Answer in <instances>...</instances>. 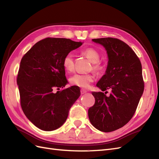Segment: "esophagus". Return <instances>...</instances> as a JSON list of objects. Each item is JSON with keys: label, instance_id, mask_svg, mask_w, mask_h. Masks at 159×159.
Returning a JSON list of instances; mask_svg holds the SVG:
<instances>
[{"label": "esophagus", "instance_id": "obj_1", "mask_svg": "<svg viewBox=\"0 0 159 159\" xmlns=\"http://www.w3.org/2000/svg\"><path fill=\"white\" fill-rule=\"evenodd\" d=\"M80 92H81V94H84V93H85L86 92H87V91H86L84 89H81V91H80Z\"/></svg>", "mask_w": 159, "mask_h": 159}]
</instances>
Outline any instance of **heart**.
<instances>
[{
    "label": "heart",
    "instance_id": "b5f03b06",
    "mask_svg": "<svg viewBox=\"0 0 159 159\" xmlns=\"http://www.w3.org/2000/svg\"><path fill=\"white\" fill-rule=\"evenodd\" d=\"M83 54L93 63V69L96 71H100L103 69V64L99 60L101 57L100 53L93 48H88L83 51ZM62 64L67 71H71L74 68V55L71 53L67 54L63 59ZM95 80L93 74H75L72 75L70 81L71 84L78 86L82 88H88L90 84Z\"/></svg>",
    "mask_w": 159,
    "mask_h": 159
}]
</instances>
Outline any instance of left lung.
I'll list each match as a JSON object with an SVG mask.
<instances>
[{
    "instance_id": "8db88e82",
    "label": "left lung",
    "mask_w": 159,
    "mask_h": 159,
    "mask_svg": "<svg viewBox=\"0 0 159 159\" xmlns=\"http://www.w3.org/2000/svg\"><path fill=\"white\" fill-rule=\"evenodd\" d=\"M92 40L105 47L109 57L106 73L96 85L103 91L110 89L111 93L107 96L100 91L92 92L95 102L88 109V116L94 127L111 132L125 125L136 111L145 87L142 66L134 52L121 40Z\"/></svg>"
}]
</instances>
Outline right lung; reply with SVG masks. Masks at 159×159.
Masks as SVG:
<instances>
[{"label": "right lung", "instance_id": "add662e5", "mask_svg": "<svg viewBox=\"0 0 159 159\" xmlns=\"http://www.w3.org/2000/svg\"><path fill=\"white\" fill-rule=\"evenodd\" d=\"M81 45L68 38H46L22 57L16 80L20 105L26 117L43 131L61 127L80 96L78 86L64 88L68 81L62 61L67 54Z\"/></svg>", "mask_w": 159, "mask_h": 159}]
</instances>
